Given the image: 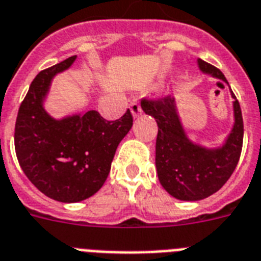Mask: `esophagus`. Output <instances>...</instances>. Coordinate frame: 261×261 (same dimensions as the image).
<instances>
[{"label": "esophagus", "instance_id": "34e87169", "mask_svg": "<svg viewBox=\"0 0 261 261\" xmlns=\"http://www.w3.org/2000/svg\"><path fill=\"white\" fill-rule=\"evenodd\" d=\"M130 112H132L133 117H137V116H140L141 114V106L140 102L135 99V101L130 102Z\"/></svg>", "mask_w": 261, "mask_h": 261}]
</instances>
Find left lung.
I'll return each instance as SVG.
<instances>
[{
    "instance_id": "obj_1",
    "label": "left lung",
    "mask_w": 261,
    "mask_h": 261,
    "mask_svg": "<svg viewBox=\"0 0 261 261\" xmlns=\"http://www.w3.org/2000/svg\"><path fill=\"white\" fill-rule=\"evenodd\" d=\"M198 66L205 74L228 83L217 67L198 59ZM234 98V125L225 144L207 149L191 143L179 120L175 98L171 95L156 99H141V108L158 122L156 137V168L158 176L167 193L180 201H199L217 193L239 163L243 149L244 122L241 108Z\"/></svg>"
}]
</instances>
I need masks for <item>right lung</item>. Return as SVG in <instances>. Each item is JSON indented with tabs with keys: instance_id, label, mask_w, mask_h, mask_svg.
<instances>
[{
	"instance_id": "add662e5",
	"label": "right lung",
	"mask_w": 261,
	"mask_h": 261,
	"mask_svg": "<svg viewBox=\"0 0 261 261\" xmlns=\"http://www.w3.org/2000/svg\"><path fill=\"white\" fill-rule=\"evenodd\" d=\"M75 58L36 75L14 126V148L24 174L47 197L68 203L83 201L103 186L118 144L133 125L129 109L116 121L105 120L97 110L62 120L45 112L43 101L52 78Z\"/></svg>"
}]
</instances>
